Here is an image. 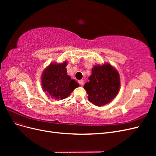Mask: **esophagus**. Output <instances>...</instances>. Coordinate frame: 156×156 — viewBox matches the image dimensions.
<instances>
[{"mask_svg":"<svg viewBox=\"0 0 156 156\" xmlns=\"http://www.w3.org/2000/svg\"><path fill=\"white\" fill-rule=\"evenodd\" d=\"M78 83H79V84H81V85H83V84H84V81H83V80H79V81H78Z\"/></svg>","mask_w":156,"mask_h":156,"instance_id":"34e87169","label":"esophagus"}]
</instances>
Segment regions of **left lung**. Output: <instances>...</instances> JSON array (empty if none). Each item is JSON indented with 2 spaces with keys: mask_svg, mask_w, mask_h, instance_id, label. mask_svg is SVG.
Segmentation results:
<instances>
[{
  "mask_svg": "<svg viewBox=\"0 0 156 156\" xmlns=\"http://www.w3.org/2000/svg\"><path fill=\"white\" fill-rule=\"evenodd\" d=\"M84 88L88 94V100L96 106H103L111 102L119 92L120 76L109 64L94 66L92 75Z\"/></svg>",
  "mask_w": 156,
  "mask_h": 156,
  "instance_id": "8db88e82",
  "label": "left lung"
}]
</instances>
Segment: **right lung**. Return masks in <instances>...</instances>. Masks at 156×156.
<instances>
[{"instance_id":"right-lung-1","label":"right lung","mask_w":156,"mask_h":156,"mask_svg":"<svg viewBox=\"0 0 156 156\" xmlns=\"http://www.w3.org/2000/svg\"><path fill=\"white\" fill-rule=\"evenodd\" d=\"M67 62L51 64L44 71L41 84L44 92L55 100H63L70 95L79 84L67 74Z\"/></svg>"}]
</instances>
